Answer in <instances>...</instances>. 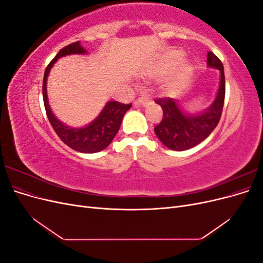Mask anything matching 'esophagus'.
<instances>
[{
  "mask_svg": "<svg viewBox=\"0 0 263 263\" xmlns=\"http://www.w3.org/2000/svg\"><path fill=\"white\" fill-rule=\"evenodd\" d=\"M150 103H151V101L149 98H139L138 100L134 102V105L135 106H139V105L148 106V105H150Z\"/></svg>",
  "mask_w": 263,
  "mask_h": 263,
  "instance_id": "1",
  "label": "esophagus"
}]
</instances>
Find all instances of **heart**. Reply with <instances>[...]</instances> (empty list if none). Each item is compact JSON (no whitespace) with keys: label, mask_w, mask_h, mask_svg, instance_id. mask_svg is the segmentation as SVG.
Here are the masks:
<instances>
[{"label":"heart","mask_w":263,"mask_h":263,"mask_svg":"<svg viewBox=\"0 0 263 263\" xmlns=\"http://www.w3.org/2000/svg\"><path fill=\"white\" fill-rule=\"evenodd\" d=\"M182 58V52L180 51H172L169 55H168V62L169 63H176L177 61H179ZM190 72V68L184 65L182 67V74H186Z\"/></svg>","instance_id":"heart-1"}]
</instances>
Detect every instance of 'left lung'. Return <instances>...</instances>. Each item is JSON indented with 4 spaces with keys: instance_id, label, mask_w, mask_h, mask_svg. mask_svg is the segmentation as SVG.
Returning a JSON list of instances; mask_svg holds the SVG:
<instances>
[{
    "instance_id": "1",
    "label": "left lung",
    "mask_w": 263,
    "mask_h": 263,
    "mask_svg": "<svg viewBox=\"0 0 263 263\" xmlns=\"http://www.w3.org/2000/svg\"><path fill=\"white\" fill-rule=\"evenodd\" d=\"M208 66L220 71L219 89L209 108L198 114H187L171 98H161L155 102L163 110L161 122L155 127L157 137L171 150L183 151L192 148L208 138L217 126L225 101V74L221 61L212 51L208 53Z\"/></svg>"
}]
</instances>
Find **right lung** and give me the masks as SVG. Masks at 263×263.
I'll list each match as a JSON object with an SVG mask.
<instances>
[{"label":"right lung","mask_w":263,"mask_h":263,"mask_svg":"<svg viewBox=\"0 0 263 263\" xmlns=\"http://www.w3.org/2000/svg\"><path fill=\"white\" fill-rule=\"evenodd\" d=\"M86 50L81 46L80 42L72 43L65 48H62L55 57L47 66L44 74L43 82V98L46 108V114L52 126L54 132L57 133L59 138L65 142L67 146L72 148L79 153L94 154L105 149L121 127L123 117L125 113L132 107L130 104H122L117 101H109L106 103L104 108L102 109L100 115L87 126L73 128L60 122L52 113L49 106L48 97H47V78L52 66L59 58L69 54H84Z\"/></svg>","instance_id":"obj_1"}]
</instances>
